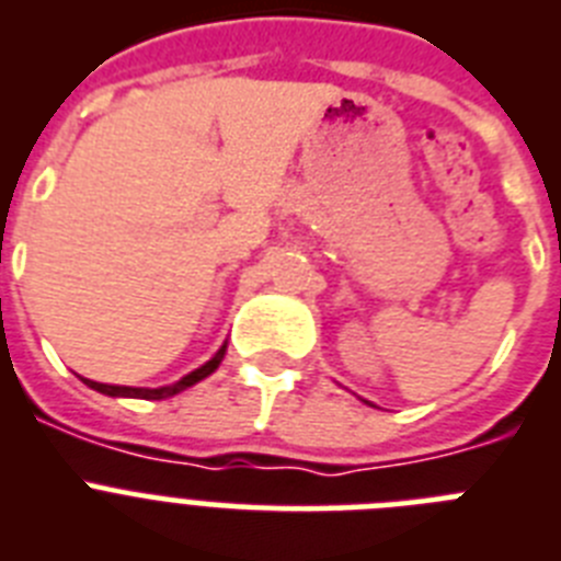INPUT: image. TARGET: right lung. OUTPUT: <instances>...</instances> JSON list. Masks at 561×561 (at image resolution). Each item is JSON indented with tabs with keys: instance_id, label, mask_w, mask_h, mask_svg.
Returning <instances> with one entry per match:
<instances>
[{
	"instance_id": "obj_1",
	"label": "right lung",
	"mask_w": 561,
	"mask_h": 561,
	"mask_svg": "<svg viewBox=\"0 0 561 561\" xmlns=\"http://www.w3.org/2000/svg\"><path fill=\"white\" fill-rule=\"evenodd\" d=\"M225 351H227V342L219 348V354L213 356L210 362H205L202 368H196L193 374L182 376L180 381H173V385H165V388H126V385H103V381H92V379H83L92 390H98V393H106V396H128V399H148V401H157V399H168V396H176L182 393L185 388H191V385H196V381H202L205 376H210L213 370L219 368L221 359H225Z\"/></svg>"
}]
</instances>
